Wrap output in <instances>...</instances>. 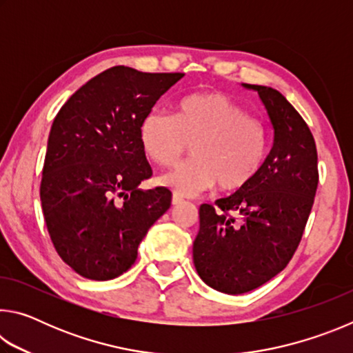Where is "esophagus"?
Here are the masks:
<instances>
[{"label":"esophagus","instance_id":"esophagus-1","mask_svg":"<svg viewBox=\"0 0 353 353\" xmlns=\"http://www.w3.org/2000/svg\"><path fill=\"white\" fill-rule=\"evenodd\" d=\"M181 202H183V198H182L181 194H177V193L172 194V199H171V204L172 205H179V204H181Z\"/></svg>","mask_w":353,"mask_h":353}]
</instances>
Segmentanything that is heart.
<instances>
[{
	"label": "heart",
	"instance_id": "b5f03b06",
	"mask_svg": "<svg viewBox=\"0 0 353 353\" xmlns=\"http://www.w3.org/2000/svg\"><path fill=\"white\" fill-rule=\"evenodd\" d=\"M140 143L151 162H177L190 143L191 159L159 177L181 194H194L216 183L236 190L259 171L268 148V130L259 118L221 92H198L182 98L172 117L148 113L140 126Z\"/></svg>",
	"mask_w": 353,
	"mask_h": 353
}]
</instances>
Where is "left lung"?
Returning a JSON list of instances; mask_svg holds the SVG:
<instances>
[{
  "instance_id": "obj_1",
  "label": "left lung",
  "mask_w": 353,
  "mask_h": 353,
  "mask_svg": "<svg viewBox=\"0 0 353 353\" xmlns=\"http://www.w3.org/2000/svg\"><path fill=\"white\" fill-rule=\"evenodd\" d=\"M259 93L274 130L272 148L250 181L199 208L193 261L213 290L243 294L285 270L301 243L318 188V152L303 118L282 93Z\"/></svg>"
}]
</instances>
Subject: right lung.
<instances>
[{"label":"right lung","instance_id":"add662e5","mask_svg":"<svg viewBox=\"0 0 353 353\" xmlns=\"http://www.w3.org/2000/svg\"><path fill=\"white\" fill-rule=\"evenodd\" d=\"M182 73L118 65L82 85L52 121L40 201L57 254L90 280L126 272L149 227L168 210L171 191L141 190L152 176L140 126Z\"/></svg>","mask_w":353,"mask_h":353}]
</instances>
